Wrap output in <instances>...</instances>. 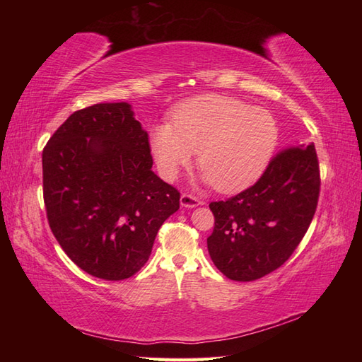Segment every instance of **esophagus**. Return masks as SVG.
I'll return each instance as SVG.
<instances>
[{"mask_svg":"<svg viewBox=\"0 0 362 362\" xmlns=\"http://www.w3.org/2000/svg\"><path fill=\"white\" fill-rule=\"evenodd\" d=\"M180 205L185 206V209H194V206H197V205H202V201L193 194L185 193L180 196Z\"/></svg>","mask_w":362,"mask_h":362,"instance_id":"1","label":"esophagus"}]
</instances>
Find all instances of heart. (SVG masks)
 Returning <instances> with one entry per match:
<instances>
[{
	"label": "heart",
	"mask_w": 362,
	"mask_h": 362,
	"mask_svg": "<svg viewBox=\"0 0 362 362\" xmlns=\"http://www.w3.org/2000/svg\"><path fill=\"white\" fill-rule=\"evenodd\" d=\"M279 138L274 117L240 99L210 95L177 109L171 124L152 130L151 149L160 175L174 180L197 152L202 180L222 193L257 179Z\"/></svg>",
	"instance_id": "1"
}]
</instances>
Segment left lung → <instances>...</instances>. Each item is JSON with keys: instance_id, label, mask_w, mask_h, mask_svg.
<instances>
[{"instance_id": "8db88e82", "label": "left lung", "mask_w": 362, "mask_h": 362, "mask_svg": "<svg viewBox=\"0 0 362 362\" xmlns=\"http://www.w3.org/2000/svg\"><path fill=\"white\" fill-rule=\"evenodd\" d=\"M320 189L314 144L288 148L271 160L250 188L211 202V261L227 279L253 281L286 261L308 230Z\"/></svg>"}]
</instances>
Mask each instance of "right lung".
Listing matches in <instances>:
<instances>
[{
    "instance_id": "1",
    "label": "right lung",
    "mask_w": 362,
    "mask_h": 362,
    "mask_svg": "<svg viewBox=\"0 0 362 362\" xmlns=\"http://www.w3.org/2000/svg\"><path fill=\"white\" fill-rule=\"evenodd\" d=\"M42 163L46 216L73 263L113 281L140 271L180 193L152 171L149 136L132 105L74 112L45 146Z\"/></svg>"
}]
</instances>
